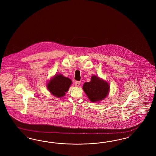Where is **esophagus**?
<instances>
[{
  "label": "esophagus",
  "instance_id": "obj_1",
  "mask_svg": "<svg viewBox=\"0 0 156 156\" xmlns=\"http://www.w3.org/2000/svg\"><path fill=\"white\" fill-rule=\"evenodd\" d=\"M81 84V82L80 81H76L75 82V87H78Z\"/></svg>",
  "mask_w": 156,
  "mask_h": 156
}]
</instances>
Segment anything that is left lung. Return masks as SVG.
<instances>
[{
    "label": "left lung",
    "mask_w": 156,
    "mask_h": 156,
    "mask_svg": "<svg viewBox=\"0 0 156 156\" xmlns=\"http://www.w3.org/2000/svg\"><path fill=\"white\" fill-rule=\"evenodd\" d=\"M82 89L90 102L98 103L108 95L110 85L108 82L97 75H92L90 81L83 83Z\"/></svg>",
    "instance_id": "1"
}]
</instances>
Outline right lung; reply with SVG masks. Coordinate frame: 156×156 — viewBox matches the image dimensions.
I'll list each match as a JSON object with an SVG mask.
<instances>
[{"label":"right lung","instance_id":"1","mask_svg":"<svg viewBox=\"0 0 156 156\" xmlns=\"http://www.w3.org/2000/svg\"><path fill=\"white\" fill-rule=\"evenodd\" d=\"M71 83V79L61 74H57L47 83V88L53 96L61 98L65 96Z\"/></svg>","mask_w":156,"mask_h":156}]
</instances>
